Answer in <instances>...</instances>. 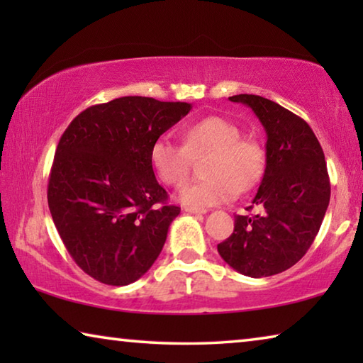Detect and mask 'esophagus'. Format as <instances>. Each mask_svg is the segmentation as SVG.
Returning <instances> with one entry per match:
<instances>
[{
    "label": "esophagus",
    "mask_w": 363,
    "mask_h": 363,
    "mask_svg": "<svg viewBox=\"0 0 363 363\" xmlns=\"http://www.w3.org/2000/svg\"><path fill=\"white\" fill-rule=\"evenodd\" d=\"M184 211L190 213V214H205V210H200V208H194V206H184Z\"/></svg>",
    "instance_id": "esophagus-1"
}]
</instances>
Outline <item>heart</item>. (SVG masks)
Segmentation results:
<instances>
[{"instance_id":"1","label":"heart","mask_w":363,"mask_h":363,"mask_svg":"<svg viewBox=\"0 0 363 363\" xmlns=\"http://www.w3.org/2000/svg\"><path fill=\"white\" fill-rule=\"evenodd\" d=\"M235 123L223 116H206L184 130V144L168 136L158 138L150 147V163L160 181L171 187L187 182L192 158L210 155L205 163L206 179L182 189V203L208 208L229 201L253 189L264 171V150L253 139L240 138Z\"/></svg>"}]
</instances>
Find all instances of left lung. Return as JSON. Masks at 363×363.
<instances>
[{"label":"left lung","instance_id":"1","mask_svg":"<svg viewBox=\"0 0 363 363\" xmlns=\"http://www.w3.org/2000/svg\"><path fill=\"white\" fill-rule=\"evenodd\" d=\"M251 107L267 134L266 171L253 200L261 213L235 216L218 245L237 272L259 279L294 266L317 237L330 203V177L311 126L277 102L255 94L229 97Z\"/></svg>","mask_w":363,"mask_h":363}]
</instances>
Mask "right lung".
<instances>
[{"mask_svg":"<svg viewBox=\"0 0 363 363\" xmlns=\"http://www.w3.org/2000/svg\"><path fill=\"white\" fill-rule=\"evenodd\" d=\"M187 102L126 96L91 106L60 138L48 182L54 225L78 267L106 285L143 277L181 213L153 174L150 147Z\"/></svg>","mask_w":363,"mask_h":363,"instance_id":"obj_1","label":"right lung"}]
</instances>
